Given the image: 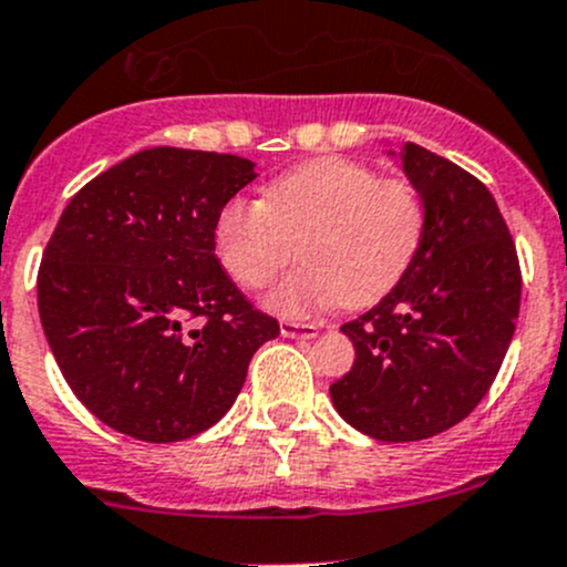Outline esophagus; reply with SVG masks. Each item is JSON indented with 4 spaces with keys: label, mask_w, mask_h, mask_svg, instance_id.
Listing matches in <instances>:
<instances>
[{
    "label": "esophagus",
    "mask_w": 567,
    "mask_h": 567,
    "mask_svg": "<svg viewBox=\"0 0 567 567\" xmlns=\"http://www.w3.org/2000/svg\"><path fill=\"white\" fill-rule=\"evenodd\" d=\"M279 331H282V337H290V340H312L318 334V326L301 323V320H282Z\"/></svg>",
    "instance_id": "34e87169"
}]
</instances>
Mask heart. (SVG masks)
I'll use <instances>...</instances> for the list:
<instances>
[{"instance_id":"b5f03b06","label":"heart","mask_w":567,"mask_h":567,"mask_svg":"<svg viewBox=\"0 0 567 567\" xmlns=\"http://www.w3.org/2000/svg\"><path fill=\"white\" fill-rule=\"evenodd\" d=\"M425 205L405 181H381L351 158H318L277 177L260 203L230 199L214 225L221 268L262 288L296 255L305 266L266 296L285 318L323 307H368L403 279L420 251Z\"/></svg>"}]
</instances>
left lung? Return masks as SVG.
I'll use <instances>...</instances> for the list:
<instances>
[{"mask_svg": "<svg viewBox=\"0 0 567 567\" xmlns=\"http://www.w3.org/2000/svg\"><path fill=\"white\" fill-rule=\"evenodd\" d=\"M398 156L425 205V233L403 279L342 326L357 359L329 394L364 436L420 442L466 420L494 384L516 331L522 268L477 177L414 142Z\"/></svg>", "mask_w": 567, "mask_h": 567, "instance_id": "1", "label": "left lung"}]
</instances>
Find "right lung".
<instances>
[{"label":"right lung","mask_w":567,"mask_h":567,"mask_svg":"<svg viewBox=\"0 0 567 567\" xmlns=\"http://www.w3.org/2000/svg\"><path fill=\"white\" fill-rule=\"evenodd\" d=\"M255 177L249 158L151 147L62 210L38 312L68 386L104 425L153 444L208 431L279 334L214 247L216 216Z\"/></svg>","instance_id":"right-lung-1"}]
</instances>
